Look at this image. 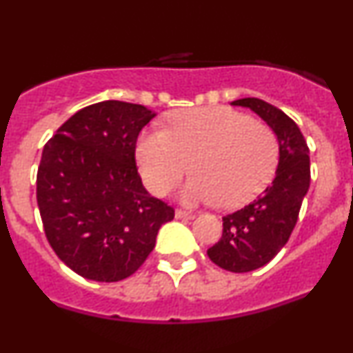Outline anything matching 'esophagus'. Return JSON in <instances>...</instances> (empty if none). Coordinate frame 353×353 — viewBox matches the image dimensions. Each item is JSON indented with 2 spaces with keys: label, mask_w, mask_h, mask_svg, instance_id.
Here are the masks:
<instances>
[{
  "label": "esophagus",
  "mask_w": 353,
  "mask_h": 353,
  "mask_svg": "<svg viewBox=\"0 0 353 353\" xmlns=\"http://www.w3.org/2000/svg\"><path fill=\"white\" fill-rule=\"evenodd\" d=\"M176 219H194L192 212H185V210L177 209L176 210Z\"/></svg>",
  "instance_id": "obj_1"
}]
</instances>
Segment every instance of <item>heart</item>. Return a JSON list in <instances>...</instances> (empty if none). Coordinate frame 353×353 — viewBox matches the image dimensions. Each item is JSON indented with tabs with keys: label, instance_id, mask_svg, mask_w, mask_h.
Here are the masks:
<instances>
[{
	"label": "heart",
	"instance_id": "obj_1",
	"mask_svg": "<svg viewBox=\"0 0 353 353\" xmlns=\"http://www.w3.org/2000/svg\"><path fill=\"white\" fill-rule=\"evenodd\" d=\"M144 182L164 196L190 171L182 196L188 202L237 208L261 192L279 159L277 137L264 124L224 106L182 109L169 129H151L137 141Z\"/></svg>",
	"mask_w": 353,
	"mask_h": 353
}]
</instances>
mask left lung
I'll return each instance as SVG.
<instances>
[{"label":"left lung","mask_w":353,"mask_h":353,"mask_svg":"<svg viewBox=\"0 0 353 353\" xmlns=\"http://www.w3.org/2000/svg\"><path fill=\"white\" fill-rule=\"evenodd\" d=\"M265 121L279 141V164L264 192L222 217V237L208 250L214 264L229 272H250L281 252L297 224L310 185L309 148L299 125L285 112L257 98L232 101Z\"/></svg>","instance_id":"8db88e82"}]
</instances>
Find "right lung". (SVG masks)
I'll return each mask as SVG.
<instances>
[{
    "mask_svg": "<svg viewBox=\"0 0 353 353\" xmlns=\"http://www.w3.org/2000/svg\"><path fill=\"white\" fill-rule=\"evenodd\" d=\"M156 116L103 101L71 116L43 149L36 199L56 255L81 277L117 282L144 264L174 209L145 190L136 141Z\"/></svg>",
    "mask_w": 353,
    "mask_h": 353,
    "instance_id": "obj_1",
    "label": "right lung"
}]
</instances>
